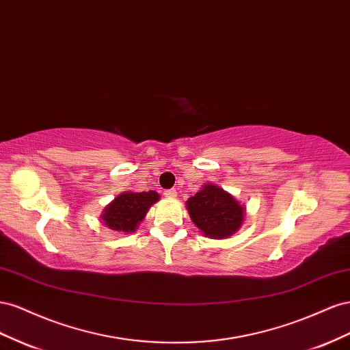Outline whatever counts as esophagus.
I'll list each match as a JSON object with an SVG mask.
<instances>
[{
    "label": "esophagus",
    "mask_w": 350,
    "mask_h": 350,
    "mask_svg": "<svg viewBox=\"0 0 350 350\" xmlns=\"http://www.w3.org/2000/svg\"><path fill=\"white\" fill-rule=\"evenodd\" d=\"M164 196L168 199H173L177 196V191L176 189H168V191H164Z\"/></svg>",
    "instance_id": "esophagus-1"
}]
</instances>
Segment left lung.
<instances>
[{
    "label": "left lung",
    "instance_id": "8db88e82",
    "mask_svg": "<svg viewBox=\"0 0 350 350\" xmlns=\"http://www.w3.org/2000/svg\"><path fill=\"white\" fill-rule=\"evenodd\" d=\"M186 204L192 221L206 237L232 236L243 221V206L230 193L214 185H205Z\"/></svg>",
    "mask_w": 350,
    "mask_h": 350
}]
</instances>
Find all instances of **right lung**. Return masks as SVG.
I'll return each mask as SVG.
<instances>
[{
    "label": "right lung",
    "mask_w": 350,
    "mask_h": 350,
    "mask_svg": "<svg viewBox=\"0 0 350 350\" xmlns=\"http://www.w3.org/2000/svg\"><path fill=\"white\" fill-rule=\"evenodd\" d=\"M158 198V193L154 191L122 193L104 209V224L116 232L132 233Z\"/></svg>",
    "instance_id": "1"
}]
</instances>
